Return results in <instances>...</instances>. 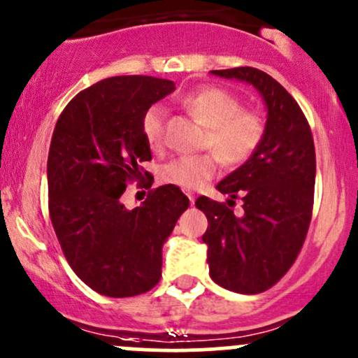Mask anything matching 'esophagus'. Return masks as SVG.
<instances>
[{"instance_id": "1", "label": "esophagus", "mask_w": 358, "mask_h": 358, "mask_svg": "<svg viewBox=\"0 0 358 358\" xmlns=\"http://www.w3.org/2000/svg\"><path fill=\"white\" fill-rule=\"evenodd\" d=\"M186 196L189 198L191 205H193V203H194V193H193V191H186Z\"/></svg>"}]
</instances>
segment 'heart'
<instances>
[{
	"mask_svg": "<svg viewBox=\"0 0 358 358\" xmlns=\"http://www.w3.org/2000/svg\"><path fill=\"white\" fill-rule=\"evenodd\" d=\"M184 109L205 128L203 147L214 153L182 155L160 169V179L167 184L196 189L213 178L218 159L229 167L248 162L263 141L266 121L256 110L242 109V102L232 92L217 87L199 88L182 97ZM165 114L160 106H152L143 116V134L150 147L164 143Z\"/></svg>",
	"mask_w": 358,
	"mask_h": 358,
	"instance_id": "obj_1",
	"label": "heart"
}]
</instances>
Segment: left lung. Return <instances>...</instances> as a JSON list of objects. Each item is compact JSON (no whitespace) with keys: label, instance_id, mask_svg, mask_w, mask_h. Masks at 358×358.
<instances>
[{"label":"left lung","instance_id":"1","mask_svg":"<svg viewBox=\"0 0 358 358\" xmlns=\"http://www.w3.org/2000/svg\"><path fill=\"white\" fill-rule=\"evenodd\" d=\"M211 75L252 85L266 103V133L255 155L217 184L225 203L196 199L208 218L203 242L210 276L237 294H261L290 270L313 217L316 152L295 99L268 73L242 66ZM243 201V215L229 208Z\"/></svg>","mask_w":358,"mask_h":358}]
</instances>
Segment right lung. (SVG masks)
Here are the masks:
<instances>
[{"label":"right lung","mask_w":358,"mask_h":358,"mask_svg":"<svg viewBox=\"0 0 358 358\" xmlns=\"http://www.w3.org/2000/svg\"><path fill=\"white\" fill-rule=\"evenodd\" d=\"M174 90L171 80L110 76L80 92L52 133V227L76 276L107 297H133L159 283L162 245L189 206L174 184L152 189L133 210L121 201L126 184L141 176L140 164L152 160L145 113Z\"/></svg>","instance_id":"add662e5"}]
</instances>
